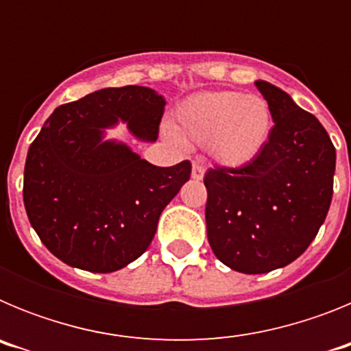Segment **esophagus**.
Wrapping results in <instances>:
<instances>
[{
  "label": "esophagus",
  "instance_id": "1",
  "mask_svg": "<svg viewBox=\"0 0 351 351\" xmlns=\"http://www.w3.org/2000/svg\"><path fill=\"white\" fill-rule=\"evenodd\" d=\"M204 176H206V169L200 163H193V167H191V178L195 181H202Z\"/></svg>",
  "mask_w": 351,
  "mask_h": 351
}]
</instances>
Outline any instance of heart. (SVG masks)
Listing matches in <instances>:
<instances>
[{"label":"heart","instance_id":"1","mask_svg":"<svg viewBox=\"0 0 351 351\" xmlns=\"http://www.w3.org/2000/svg\"><path fill=\"white\" fill-rule=\"evenodd\" d=\"M172 132L184 142L207 145L218 165L243 169L267 145L272 112L262 96L241 91L195 93L176 107Z\"/></svg>","mask_w":351,"mask_h":351}]
</instances>
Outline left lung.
I'll use <instances>...</instances> for the list:
<instances>
[{
	"mask_svg": "<svg viewBox=\"0 0 351 351\" xmlns=\"http://www.w3.org/2000/svg\"><path fill=\"white\" fill-rule=\"evenodd\" d=\"M272 112L271 138L243 169H210L207 239L232 271L265 274L299 258L332 200L336 149L320 121L288 93L255 80Z\"/></svg>",
	"mask_w": 351,
	"mask_h": 351,
	"instance_id": "obj_1",
	"label": "left lung"
}]
</instances>
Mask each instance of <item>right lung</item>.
Instances as JSON below:
<instances>
[{"mask_svg": "<svg viewBox=\"0 0 351 351\" xmlns=\"http://www.w3.org/2000/svg\"><path fill=\"white\" fill-rule=\"evenodd\" d=\"M165 98L144 86L105 88L61 105L29 145L24 207L52 255L70 267L114 272L149 247L158 219L190 179L188 160L156 167L107 130L125 123L156 142Z\"/></svg>", "mask_w": 351, "mask_h": 351, "instance_id": "obj_1", "label": "right lung"}]
</instances>
